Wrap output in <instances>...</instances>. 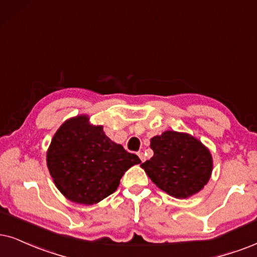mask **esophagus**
Instances as JSON below:
<instances>
[{
	"label": "esophagus",
	"mask_w": 257,
	"mask_h": 257,
	"mask_svg": "<svg viewBox=\"0 0 257 257\" xmlns=\"http://www.w3.org/2000/svg\"><path fill=\"white\" fill-rule=\"evenodd\" d=\"M138 155H139V158H140V160H141L142 162H144L145 160H146V158H145V154L142 152H139L138 153Z\"/></svg>",
	"instance_id": "34e87169"
}]
</instances>
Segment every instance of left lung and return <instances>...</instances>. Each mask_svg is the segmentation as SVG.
Returning <instances> with one entry per match:
<instances>
[{"instance_id": "8db88e82", "label": "left lung", "mask_w": 257, "mask_h": 257, "mask_svg": "<svg viewBox=\"0 0 257 257\" xmlns=\"http://www.w3.org/2000/svg\"><path fill=\"white\" fill-rule=\"evenodd\" d=\"M154 155L141 164L153 183L175 198L199 192L212 172V158L193 136L167 131L151 140Z\"/></svg>"}]
</instances>
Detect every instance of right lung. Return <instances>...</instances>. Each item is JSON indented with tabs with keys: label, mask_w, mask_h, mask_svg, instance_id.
I'll list each match as a JSON object with an SVG mask.
<instances>
[{
	"label": "right lung",
	"mask_w": 257,
	"mask_h": 257,
	"mask_svg": "<svg viewBox=\"0 0 257 257\" xmlns=\"http://www.w3.org/2000/svg\"><path fill=\"white\" fill-rule=\"evenodd\" d=\"M141 162L87 116L67 119L52 139L47 166L58 190L67 199L92 205L117 188L124 172Z\"/></svg>",
	"instance_id": "obj_1"
}]
</instances>
